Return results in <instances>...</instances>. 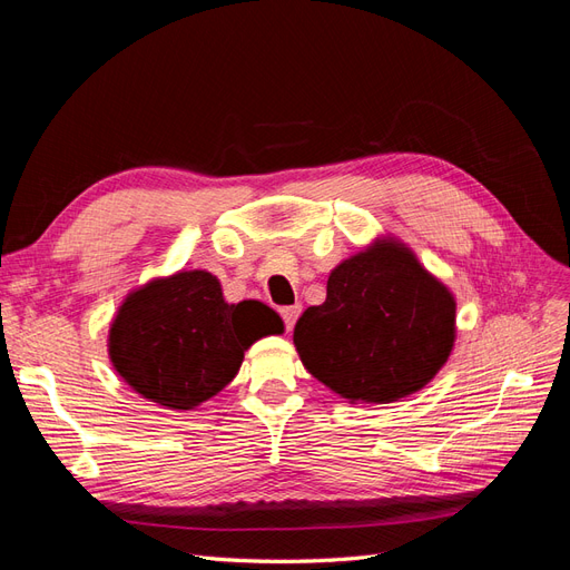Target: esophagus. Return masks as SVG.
<instances>
[{"mask_svg":"<svg viewBox=\"0 0 570 570\" xmlns=\"http://www.w3.org/2000/svg\"><path fill=\"white\" fill-rule=\"evenodd\" d=\"M299 314H302V304H292V306H283V308H281V316H283V321H285L287 331H292V327H295Z\"/></svg>","mask_w":570,"mask_h":570,"instance_id":"obj_1","label":"esophagus"}]
</instances>
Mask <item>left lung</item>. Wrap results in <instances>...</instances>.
Returning <instances> with one entry per match:
<instances>
[{
    "instance_id": "left-lung-1",
    "label": "left lung",
    "mask_w": 570,
    "mask_h": 570,
    "mask_svg": "<svg viewBox=\"0 0 570 570\" xmlns=\"http://www.w3.org/2000/svg\"><path fill=\"white\" fill-rule=\"evenodd\" d=\"M456 302L416 254L377 239L327 278V295L295 325L304 368L350 402L419 392L450 358Z\"/></svg>"
}]
</instances>
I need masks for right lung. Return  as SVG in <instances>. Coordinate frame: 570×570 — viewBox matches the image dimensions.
Listing matches in <instances>:
<instances>
[{"label": "right lung", "instance_id": "1", "mask_svg": "<svg viewBox=\"0 0 570 570\" xmlns=\"http://www.w3.org/2000/svg\"><path fill=\"white\" fill-rule=\"evenodd\" d=\"M271 306L223 299L216 275L180 271L130 292L109 331L116 373L145 400L189 411L212 400L258 337L281 335Z\"/></svg>", "mask_w": 570, "mask_h": 570}]
</instances>
